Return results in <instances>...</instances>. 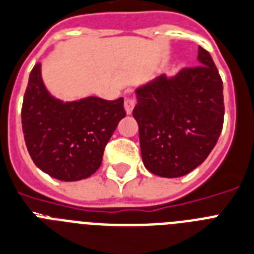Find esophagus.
<instances>
[{
    "instance_id": "esophagus-1",
    "label": "esophagus",
    "mask_w": 254,
    "mask_h": 254,
    "mask_svg": "<svg viewBox=\"0 0 254 254\" xmlns=\"http://www.w3.org/2000/svg\"><path fill=\"white\" fill-rule=\"evenodd\" d=\"M134 106H135V99H134L133 96H127V98H125V102H124V107H125V111H127V115H130Z\"/></svg>"
}]
</instances>
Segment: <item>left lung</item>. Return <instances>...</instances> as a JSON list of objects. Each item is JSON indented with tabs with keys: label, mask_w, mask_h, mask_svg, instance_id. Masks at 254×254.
Listing matches in <instances>:
<instances>
[{
	"label": "left lung",
	"mask_w": 254,
	"mask_h": 254,
	"mask_svg": "<svg viewBox=\"0 0 254 254\" xmlns=\"http://www.w3.org/2000/svg\"><path fill=\"white\" fill-rule=\"evenodd\" d=\"M172 79L164 75L137 90L133 116L143 164L151 174L180 177L209 156L224 120L223 82L210 53Z\"/></svg>",
	"instance_id": "8db88e82"
}]
</instances>
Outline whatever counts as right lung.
<instances>
[{"label":"right lung","mask_w":254,"mask_h":254,"mask_svg":"<svg viewBox=\"0 0 254 254\" xmlns=\"http://www.w3.org/2000/svg\"><path fill=\"white\" fill-rule=\"evenodd\" d=\"M125 116L123 98L55 100L41 80L40 63L31 70L22 104V129L31 159L49 176L77 181L95 174L109 138Z\"/></svg>","instance_id":"1"}]
</instances>
